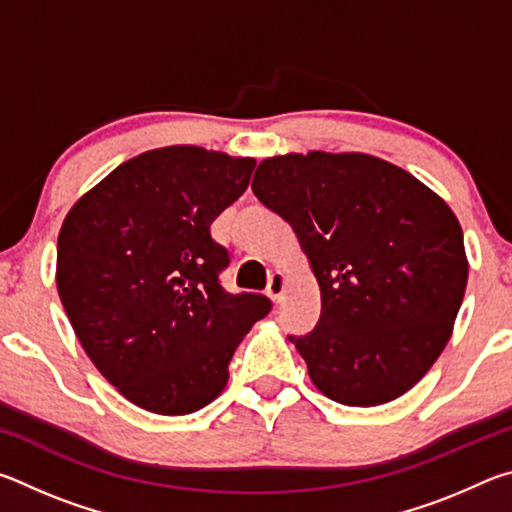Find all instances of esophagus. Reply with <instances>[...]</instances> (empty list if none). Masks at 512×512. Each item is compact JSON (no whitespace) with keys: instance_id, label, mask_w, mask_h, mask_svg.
<instances>
[{"instance_id":"esophagus-1","label":"esophagus","mask_w":512,"mask_h":512,"mask_svg":"<svg viewBox=\"0 0 512 512\" xmlns=\"http://www.w3.org/2000/svg\"><path fill=\"white\" fill-rule=\"evenodd\" d=\"M266 291H268V296H271L273 300L280 302L282 296H284V291H287V275H284L282 271H273L271 280H268Z\"/></svg>"}]
</instances>
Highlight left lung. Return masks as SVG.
Here are the masks:
<instances>
[{"mask_svg":"<svg viewBox=\"0 0 512 512\" xmlns=\"http://www.w3.org/2000/svg\"><path fill=\"white\" fill-rule=\"evenodd\" d=\"M253 192L296 232L320 287V320L291 336L314 386L345 406L393 402L452 336L465 296L463 230L443 198L368 153L259 162Z\"/></svg>","mask_w":512,"mask_h":512,"instance_id":"8db88e82","label":"left lung"}]
</instances>
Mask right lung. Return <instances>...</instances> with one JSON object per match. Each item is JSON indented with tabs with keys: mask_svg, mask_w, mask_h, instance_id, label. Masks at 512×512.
<instances>
[{
	"mask_svg": "<svg viewBox=\"0 0 512 512\" xmlns=\"http://www.w3.org/2000/svg\"><path fill=\"white\" fill-rule=\"evenodd\" d=\"M253 158L164 146L110 171L67 212L56 287L85 354L128 402L194 413L221 395L241 339L271 311L223 291L210 225L246 192Z\"/></svg>",
	"mask_w": 512,
	"mask_h": 512,
	"instance_id": "right-lung-1",
	"label": "right lung"
}]
</instances>
